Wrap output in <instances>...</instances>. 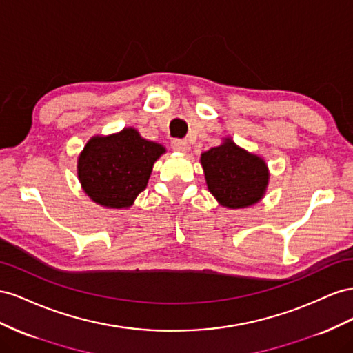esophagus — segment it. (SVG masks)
Listing matches in <instances>:
<instances>
[{
	"label": "esophagus",
	"mask_w": 353,
	"mask_h": 353,
	"mask_svg": "<svg viewBox=\"0 0 353 353\" xmlns=\"http://www.w3.org/2000/svg\"><path fill=\"white\" fill-rule=\"evenodd\" d=\"M171 148H173L174 150H177V152H182V154H186L189 150V143L186 142V140H180V139H174L173 142H171Z\"/></svg>",
	"instance_id": "34e87169"
}]
</instances>
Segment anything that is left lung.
Returning a JSON list of instances; mask_svg holds the SVG:
<instances>
[{
	"mask_svg": "<svg viewBox=\"0 0 353 353\" xmlns=\"http://www.w3.org/2000/svg\"><path fill=\"white\" fill-rule=\"evenodd\" d=\"M208 190L228 208H245L263 198L269 170L263 158L239 148L230 137L201 154Z\"/></svg>",
	"mask_w": 353,
	"mask_h": 353,
	"instance_id": "1",
	"label": "left lung"
}]
</instances>
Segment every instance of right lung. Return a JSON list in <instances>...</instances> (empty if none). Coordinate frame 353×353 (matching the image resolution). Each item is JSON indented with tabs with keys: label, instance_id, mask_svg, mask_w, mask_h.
Listing matches in <instances>:
<instances>
[{
	"label": "right lung",
	"instance_id": "add662e5",
	"mask_svg": "<svg viewBox=\"0 0 353 353\" xmlns=\"http://www.w3.org/2000/svg\"><path fill=\"white\" fill-rule=\"evenodd\" d=\"M165 152L133 127L110 136H94L78 157V179L96 204L128 208L145 190L155 161Z\"/></svg>",
	"mask_w": 353,
	"mask_h": 353
}]
</instances>
